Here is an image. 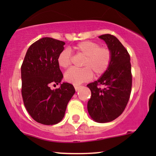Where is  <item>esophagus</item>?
<instances>
[{"label": "esophagus", "mask_w": 156, "mask_h": 156, "mask_svg": "<svg viewBox=\"0 0 156 156\" xmlns=\"http://www.w3.org/2000/svg\"><path fill=\"white\" fill-rule=\"evenodd\" d=\"M74 87H75V89H76V91H78V90H79V89L80 88V87H81V86L75 85Z\"/></svg>", "instance_id": "1"}]
</instances>
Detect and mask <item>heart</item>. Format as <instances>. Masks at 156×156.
Segmentation results:
<instances>
[{
  "mask_svg": "<svg viewBox=\"0 0 156 156\" xmlns=\"http://www.w3.org/2000/svg\"><path fill=\"white\" fill-rule=\"evenodd\" d=\"M74 49L85 57L82 63L83 68L72 67L64 74V78L75 85L89 81L94 76H101L108 70L112 62V51L107 47H100V44L92 41H83L78 43ZM72 54L69 50L64 49L58 54L57 62L62 68H67L71 64Z\"/></svg>",
  "mask_w": 156,
  "mask_h": 156,
  "instance_id": "obj_1",
  "label": "heart"
}]
</instances>
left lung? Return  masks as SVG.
Masks as SVG:
<instances>
[{
	"mask_svg": "<svg viewBox=\"0 0 156 156\" xmlns=\"http://www.w3.org/2000/svg\"><path fill=\"white\" fill-rule=\"evenodd\" d=\"M99 38L112 51V62L99 79L87 85L92 92L87 109L93 120L105 123L117 119L128 104L132 87L131 64L129 53L117 37L107 34Z\"/></svg>",
	"mask_w": 156,
	"mask_h": 156,
	"instance_id": "left-lung-1",
	"label": "left lung"
}]
</instances>
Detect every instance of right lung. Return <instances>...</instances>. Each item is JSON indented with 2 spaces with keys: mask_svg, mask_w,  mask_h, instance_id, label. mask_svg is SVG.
Returning a JSON list of instances; mask_svg holds the SVG:
<instances>
[{
  "mask_svg": "<svg viewBox=\"0 0 156 156\" xmlns=\"http://www.w3.org/2000/svg\"><path fill=\"white\" fill-rule=\"evenodd\" d=\"M65 42L44 37L30 46L21 66L22 97L27 112L37 122L55 125L64 117L67 105L76 92L69 83H61L63 74L57 62ZM55 85V84H54Z\"/></svg>",
  "mask_w": 156,
  "mask_h": 156,
  "instance_id": "add662e5",
  "label": "right lung"
}]
</instances>
